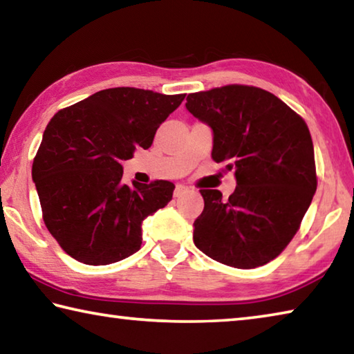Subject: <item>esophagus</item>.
Returning <instances> with one entry per match:
<instances>
[{
    "mask_svg": "<svg viewBox=\"0 0 354 354\" xmlns=\"http://www.w3.org/2000/svg\"><path fill=\"white\" fill-rule=\"evenodd\" d=\"M187 192H189V187H185L184 184H178L173 194H175V196L178 198V196H183L184 194H187Z\"/></svg>",
    "mask_w": 354,
    "mask_h": 354,
    "instance_id": "obj_1",
    "label": "esophagus"
}]
</instances>
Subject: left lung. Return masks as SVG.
<instances>
[{"instance_id":"8db88e82","label":"left lung","mask_w":354,"mask_h":354,"mask_svg":"<svg viewBox=\"0 0 354 354\" xmlns=\"http://www.w3.org/2000/svg\"><path fill=\"white\" fill-rule=\"evenodd\" d=\"M185 107L212 129V159L234 170L237 183L227 200L200 190L196 248L236 268L270 262L297 234L317 190L308 124L273 93L241 84L190 93Z\"/></svg>"}]
</instances>
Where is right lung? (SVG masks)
<instances>
[{"mask_svg":"<svg viewBox=\"0 0 354 354\" xmlns=\"http://www.w3.org/2000/svg\"><path fill=\"white\" fill-rule=\"evenodd\" d=\"M185 95L106 88L59 111L34 158L44 221L61 248L87 266L124 259L142 245V221L171 200L175 184L123 183V160L151 147Z\"/></svg>","mask_w":354,"mask_h":354,"instance_id":"right-lung-1","label":"right lung"}]
</instances>
